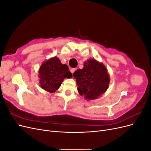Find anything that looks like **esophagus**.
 <instances>
[{"label":"esophagus","mask_w":151,"mask_h":151,"mask_svg":"<svg viewBox=\"0 0 151 151\" xmlns=\"http://www.w3.org/2000/svg\"><path fill=\"white\" fill-rule=\"evenodd\" d=\"M76 70V68H71L70 69V72H71V73L72 74H73V73H74V72H75V70Z\"/></svg>","instance_id":"1"}]
</instances>
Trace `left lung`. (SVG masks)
<instances>
[{
  "label": "left lung",
  "mask_w": 151,
  "mask_h": 151,
  "mask_svg": "<svg viewBox=\"0 0 151 151\" xmlns=\"http://www.w3.org/2000/svg\"><path fill=\"white\" fill-rule=\"evenodd\" d=\"M81 96L89 101L98 99L106 92L109 84V76L103 63L93 58L88 59L84 67L73 74Z\"/></svg>",
  "instance_id": "8db88e82"
}]
</instances>
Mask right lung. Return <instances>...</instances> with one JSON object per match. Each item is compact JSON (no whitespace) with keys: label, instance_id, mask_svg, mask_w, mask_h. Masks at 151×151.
<instances>
[{"label":"right lung","instance_id":"1","mask_svg":"<svg viewBox=\"0 0 151 151\" xmlns=\"http://www.w3.org/2000/svg\"><path fill=\"white\" fill-rule=\"evenodd\" d=\"M40 86L45 91L55 93L60 88L64 79L72 77L66 64H62L57 57L49 58L43 62L39 68Z\"/></svg>","mask_w":151,"mask_h":151}]
</instances>
